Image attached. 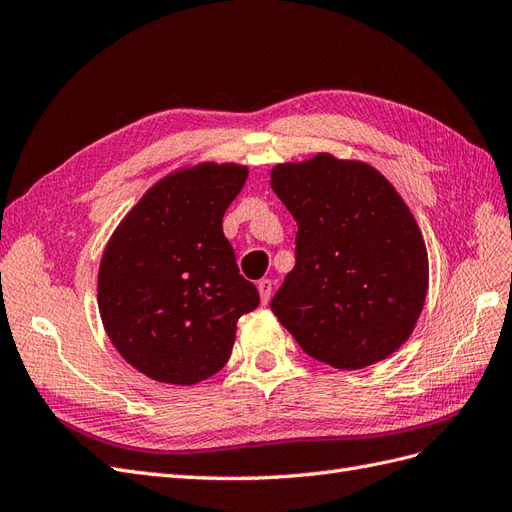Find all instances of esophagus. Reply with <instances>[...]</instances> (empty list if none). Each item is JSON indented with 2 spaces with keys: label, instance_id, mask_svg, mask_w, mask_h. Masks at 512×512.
I'll use <instances>...</instances> for the list:
<instances>
[{
  "label": "esophagus",
  "instance_id": "34e87169",
  "mask_svg": "<svg viewBox=\"0 0 512 512\" xmlns=\"http://www.w3.org/2000/svg\"><path fill=\"white\" fill-rule=\"evenodd\" d=\"M258 292H260L262 305H267L269 299H271V294H273V282L271 280H260L258 282Z\"/></svg>",
  "mask_w": 512,
  "mask_h": 512
}]
</instances>
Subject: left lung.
Listing matches in <instances>:
<instances>
[{
  "instance_id": "left-lung-1",
  "label": "left lung",
  "mask_w": 512,
  "mask_h": 512,
  "mask_svg": "<svg viewBox=\"0 0 512 512\" xmlns=\"http://www.w3.org/2000/svg\"><path fill=\"white\" fill-rule=\"evenodd\" d=\"M271 188L297 220L294 269L271 301L297 344L335 369H363L412 335L429 286L412 211L367 162L318 153L277 164Z\"/></svg>"
}]
</instances>
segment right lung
<instances>
[{
    "instance_id": "1",
    "label": "right lung",
    "mask_w": 512,
    "mask_h": 512,
    "mask_svg": "<svg viewBox=\"0 0 512 512\" xmlns=\"http://www.w3.org/2000/svg\"><path fill=\"white\" fill-rule=\"evenodd\" d=\"M247 166L179 168L145 192L108 239L98 307L117 352L147 378L190 386L226 365L237 320L258 307L222 218Z\"/></svg>"
}]
</instances>
